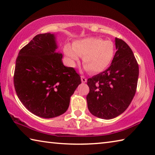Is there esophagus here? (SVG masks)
<instances>
[{
  "instance_id": "34e87169",
  "label": "esophagus",
  "mask_w": 155,
  "mask_h": 155,
  "mask_svg": "<svg viewBox=\"0 0 155 155\" xmlns=\"http://www.w3.org/2000/svg\"><path fill=\"white\" fill-rule=\"evenodd\" d=\"M81 81H82V83H86L87 82V78L84 76H81Z\"/></svg>"
}]
</instances>
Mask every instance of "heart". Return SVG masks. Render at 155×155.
<instances>
[{
    "label": "heart",
    "mask_w": 155,
    "mask_h": 155,
    "mask_svg": "<svg viewBox=\"0 0 155 155\" xmlns=\"http://www.w3.org/2000/svg\"><path fill=\"white\" fill-rule=\"evenodd\" d=\"M65 54L72 64L83 57V63L91 72L104 71L111 64L115 54V45L111 40L101 38H86L75 41L72 48L67 44L64 47Z\"/></svg>",
    "instance_id": "obj_1"
}]
</instances>
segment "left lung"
I'll return each mask as SVG.
<instances>
[{"mask_svg": "<svg viewBox=\"0 0 155 155\" xmlns=\"http://www.w3.org/2000/svg\"><path fill=\"white\" fill-rule=\"evenodd\" d=\"M117 51L111 65L88 78L87 107L92 115L109 120L127 109L137 90L139 65L129 46L115 38Z\"/></svg>", "mask_w": 155, "mask_h": 155, "instance_id": "obj_1", "label": "left lung"}]
</instances>
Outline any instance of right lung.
<instances>
[{"mask_svg":"<svg viewBox=\"0 0 155 155\" xmlns=\"http://www.w3.org/2000/svg\"><path fill=\"white\" fill-rule=\"evenodd\" d=\"M53 34H39L20 50L14 84L24 106L38 116L51 118L67 111L70 96L81 83L74 68L65 67L56 51Z\"/></svg>","mask_w":155,"mask_h":155,"instance_id":"1","label":"right lung"}]
</instances>
